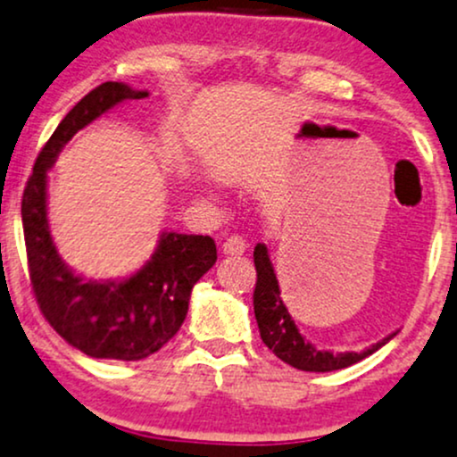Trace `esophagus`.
<instances>
[{
	"label": "esophagus",
	"instance_id": "34e87169",
	"mask_svg": "<svg viewBox=\"0 0 457 457\" xmlns=\"http://www.w3.org/2000/svg\"><path fill=\"white\" fill-rule=\"evenodd\" d=\"M245 250H248V241L244 237H237V235H233V237H228L222 244V252L227 256H241Z\"/></svg>",
	"mask_w": 457,
	"mask_h": 457
}]
</instances>
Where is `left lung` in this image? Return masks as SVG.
<instances>
[{
    "label": "left lung",
    "mask_w": 457,
    "mask_h": 457,
    "mask_svg": "<svg viewBox=\"0 0 457 457\" xmlns=\"http://www.w3.org/2000/svg\"><path fill=\"white\" fill-rule=\"evenodd\" d=\"M254 267H256V287H254V316L259 323V331L262 342L278 359H282L288 366L303 370V372H334L353 366L377 353L380 346H385L395 334L372 345L366 351L355 353H331L320 351L314 345H310L305 337L299 334L293 316L288 314V308L282 302L280 284H278L276 271L270 261V250L265 244H256L254 248Z\"/></svg>",
    "instance_id": "8db88e82"
}]
</instances>
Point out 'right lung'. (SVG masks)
<instances>
[{"label":"right lung","instance_id":"right-lung-1","mask_svg":"<svg viewBox=\"0 0 457 457\" xmlns=\"http://www.w3.org/2000/svg\"><path fill=\"white\" fill-rule=\"evenodd\" d=\"M147 96L117 80L91 89L37 154L21 201L27 265L40 312L70 346L96 359L138 361L160 351L184 323L195 284L218 259L209 235L164 230L152 259L130 278L89 280L70 270L53 244L46 175L63 145L120 102Z\"/></svg>","mask_w":457,"mask_h":457}]
</instances>
